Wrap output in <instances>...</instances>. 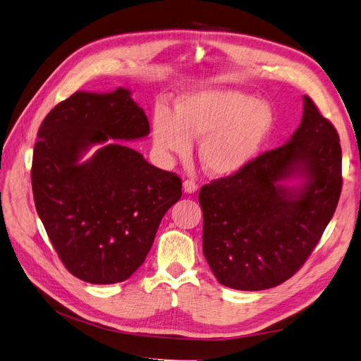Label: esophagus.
<instances>
[{"instance_id": "esophagus-1", "label": "esophagus", "mask_w": 361, "mask_h": 361, "mask_svg": "<svg viewBox=\"0 0 361 361\" xmlns=\"http://www.w3.org/2000/svg\"><path fill=\"white\" fill-rule=\"evenodd\" d=\"M183 190L187 194H194L195 191L199 190L197 183H195L194 180H183Z\"/></svg>"}]
</instances>
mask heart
<instances>
[{
	"label": "heart",
	"instance_id": "1",
	"mask_svg": "<svg viewBox=\"0 0 361 361\" xmlns=\"http://www.w3.org/2000/svg\"><path fill=\"white\" fill-rule=\"evenodd\" d=\"M268 102L233 89H206L180 97L174 113L158 106L154 141L164 155H185L199 138V161L206 173L228 178L253 162L274 128Z\"/></svg>",
	"mask_w": 361,
	"mask_h": 361
}]
</instances>
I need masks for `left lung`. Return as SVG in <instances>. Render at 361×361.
I'll return each instance as SVG.
<instances>
[{
	"label": "left lung",
	"mask_w": 361,
	"mask_h": 361,
	"mask_svg": "<svg viewBox=\"0 0 361 361\" xmlns=\"http://www.w3.org/2000/svg\"><path fill=\"white\" fill-rule=\"evenodd\" d=\"M302 99L301 123L286 145L199 192L203 255L227 288L281 285L304 265L333 218L342 190L341 140L310 97Z\"/></svg>",
	"instance_id": "obj_1"
}]
</instances>
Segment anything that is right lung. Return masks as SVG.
<instances>
[{
	"label": "right lung",
	"mask_w": 361,
	"mask_h": 361,
	"mask_svg": "<svg viewBox=\"0 0 361 361\" xmlns=\"http://www.w3.org/2000/svg\"><path fill=\"white\" fill-rule=\"evenodd\" d=\"M149 130L143 108L123 87L76 92L39 128L31 167L36 209L63 265L80 280L113 285L133 276L164 214L180 199L176 174L123 143ZM96 144L102 149L81 163Z\"/></svg>",
	"instance_id": "right-lung-1"
}]
</instances>
